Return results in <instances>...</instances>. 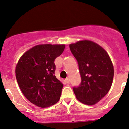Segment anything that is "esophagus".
<instances>
[{
  "label": "esophagus",
  "mask_w": 129,
  "mask_h": 129,
  "mask_svg": "<svg viewBox=\"0 0 129 129\" xmlns=\"http://www.w3.org/2000/svg\"><path fill=\"white\" fill-rule=\"evenodd\" d=\"M64 82H66V83H69V80L68 78H67V79H65V80H64Z\"/></svg>",
  "instance_id": "esophagus-1"
}]
</instances>
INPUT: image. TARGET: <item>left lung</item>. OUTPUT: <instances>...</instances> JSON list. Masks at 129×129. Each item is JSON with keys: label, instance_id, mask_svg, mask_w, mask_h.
<instances>
[{"label": "left lung", "instance_id": "8db88e82", "mask_svg": "<svg viewBox=\"0 0 129 129\" xmlns=\"http://www.w3.org/2000/svg\"><path fill=\"white\" fill-rule=\"evenodd\" d=\"M77 60L82 79L80 86L73 90L79 101L88 105L99 102L110 89L114 68L110 57L103 47L89 40L69 44Z\"/></svg>", "mask_w": 129, "mask_h": 129}]
</instances>
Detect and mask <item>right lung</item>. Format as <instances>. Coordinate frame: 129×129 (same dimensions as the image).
Listing matches in <instances>:
<instances>
[{"label":"right lung","mask_w":129,"mask_h":129,"mask_svg":"<svg viewBox=\"0 0 129 129\" xmlns=\"http://www.w3.org/2000/svg\"><path fill=\"white\" fill-rule=\"evenodd\" d=\"M64 48V44H39L26 51L17 63L19 86L24 96L39 107H49L60 100L63 85L54 75V61Z\"/></svg>","instance_id":"add662e5"}]
</instances>
